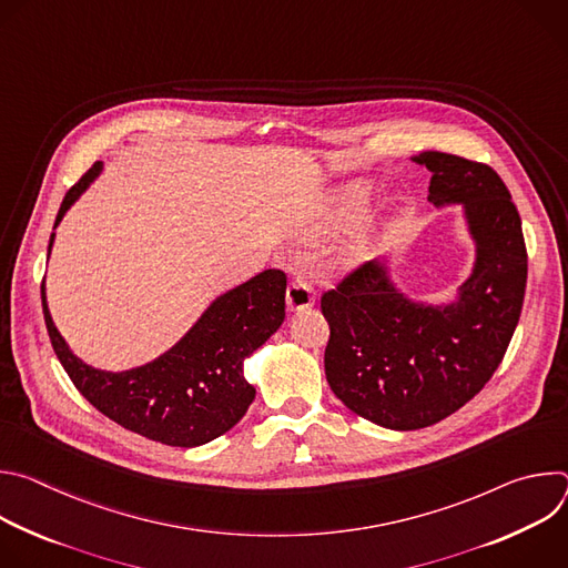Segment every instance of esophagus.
I'll return each mask as SVG.
<instances>
[{
  "mask_svg": "<svg viewBox=\"0 0 568 568\" xmlns=\"http://www.w3.org/2000/svg\"><path fill=\"white\" fill-rule=\"evenodd\" d=\"M312 303H314V294H312L310 281L301 274H294L287 285V307L303 310V307H310Z\"/></svg>",
  "mask_w": 568,
  "mask_h": 568,
  "instance_id": "1",
  "label": "esophagus"
}]
</instances>
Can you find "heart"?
<instances>
[{"label":"heart","mask_w":568,"mask_h":568,"mask_svg":"<svg viewBox=\"0 0 568 568\" xmlns=\"http://www.w3.org/2000/svg\"><path fill=\"white\" fill-rule=\"evenodd\" d=\"M339 200L346 204V206H355L359 200H362V191L359 189H346Z\"/></svg>","instance_id":"b5f03b06"}]
</instances>
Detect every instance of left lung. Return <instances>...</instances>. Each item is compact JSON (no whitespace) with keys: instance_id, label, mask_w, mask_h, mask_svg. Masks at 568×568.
I'll return each mask as SVG.
<instances>
[{"instance_id":"1","label":"left lung","mask_w":568,"mask_h":568,"mask_svg":"<svg viewBox=\"0 0 568 568\" xmlns=\"http://www.w3.org/2000/svg\"><path fill=\"white\" fill-rule=\"evenodd\" d=\"M414 161L432 171V204L465 206L476 265L460 298L412 303L379 263L321 294L331 388L353 414L397 432L440 423L488 384L519 323L528 276L521 217L497 171L438 150Z\"/></svg>"}]
</instances>
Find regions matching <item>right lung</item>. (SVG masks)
I'll use <instances>...</instances> for the list:
<instances>
[{
  "instance_id": "right-lung-1",
  "label": "right lung",
  "mask_w": 568,
  "mask_h": 568,
  "mask_svg": "<svg viewBox=\"0 0 568 568\" xmlns=\"http://www.w3.org/2000/svg\"><path fill=\"white\" fill-rule=\"evenodd\" d=\"M97 164L64 195L55 224L99 175ZM53 235L49 242V252ZM287 276L265 270L222 294L189 335L159 359L125 373H105L80 362L53 326L44 283L42 312L51 346L73 386L121 427L171 447H197L226 434L254 402L242 362L263 346L285 318Z\"/></svg>"
}]
</instances>
